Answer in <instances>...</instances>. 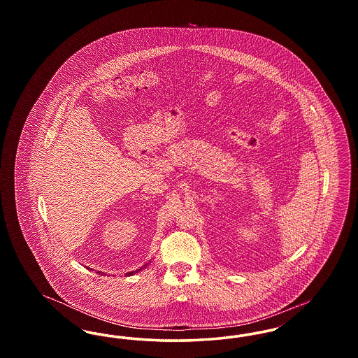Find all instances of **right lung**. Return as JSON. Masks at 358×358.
I'll return each instance as SVG.
<instances>
[{
    "mask_svg": "<svg viewBox=\"0 0 358 358\" xmlns=\"http://www.w3.org/2000/svg\"><path fill=\"white\" fill-rule=\"evenodd\" d=\"M143 267H146V264H145V266H143ZM143 267H142V268H143ZM142 268H139V270H142ZM139 270H136V271H131V273H126V275H133V273H138V271H139ZM98 273H101V271H98Z\"/></svg>",
    "mask_w": 358,
    "mask_h": 358,
    "instance_id": "1",
    "label": "right lung"
}]
</instances>
